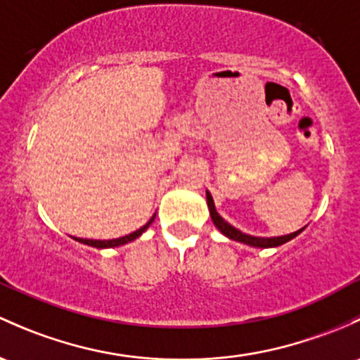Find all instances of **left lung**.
<instances>
[{
  "mask_svg": "<svg viewBox=\"0 0 360 360\" xmlns=\"http://www.w3.org/2000/svg\"><path fill=\"white\" fill-rule=\"evenodd\" d=\"M207 205H209L212 221H214V224L217 226V229H221L222 234H226V236L231 238V240H234V241H241V243H247V245H250V247H259V248L279 247V245H283V243H286V241L293 240L295 236H298V234L304 231V228H302V229L295 231V233L286 234V236H278V238L250 236V234H245V233H241L240 229L233 228L229 222H226L224 219H222L221 215L217 214V210H215V207H214V200H212V195L209 191H207Z\"/></svg>",
  "mask_w": 360,
  "mask_h": 360,
  "instance_id": "obj_1",
  "label": "left lung"
}]
</instances>
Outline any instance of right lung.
Masks as SVG:
<instances>
[{"instance_id": "right-lung-1", "label": "right lung", "mask_w": 360, "mask_h": 360, "mask_svg": "<svg viewBox=\"0 0 360 360\" xmlns=\"http://www.w3.org/2000/svg\"><path fill=\"white\" fill-rule=\"evenodd\" d=\"M155 217H151L148 222H146L143 228H139L138 231H134V233L127 234V236H122V238H115V240H86V238H75L77 241H81V243H86V245H91V247H96V248H110V247H119V245H124L127 243V241H132L136 240V238L139 236V234L143 233L148 226L153 222Z\"/></svg>"}]
</instances>
